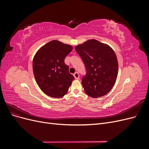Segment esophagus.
<instances>
[{
  "label": "esophagus",
  "mask_w": 149,
  "mask_h": 149,
  "mask_svg": "<svg viewBox=\"0 0 149 149\" xmlns=\"http://www.w3.org/2000/svg\"><path fill=\"white\" fill-rule=\"evenodd\" d=\"M74 77L75 79H79V73H78V72H76V73L73 74Z\"/></svg>",
  "instance_id": "esophagus-1"
}]
</instances>
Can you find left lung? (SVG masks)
<instances>
[{
    "instance_id": "obj_1",
    "label": "left lung",
    "mask_w": 149,
    "mask_h": 149,
    "mask_svg": "<svg viewBox=\"0 0 149 149\" xmlns=\"http://www.w3.org/2000/svg\"><path fill=\"white\" fill-rule=\"evenodd\" d=\"M75 49L86 70L81 81L85 93L94 98L106 95L113 88L118 77V62L114 51L95 39L78 45Z\"/></svg>"
}]
</instances>
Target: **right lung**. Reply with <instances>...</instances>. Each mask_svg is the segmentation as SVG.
<instances>
[{"label":"right lung","mask_w":149,"mask_h":149,"mask_svg":"<svg viewBox=\"0 0 149 149\" xmlns=\"http://www.w3.org/2000/svg\"><path fill=\"white\" fill-rule=\"evenodd\" d=\"M73 47L52 40L40 48L34 56L33 71L42 91L52 97L60 98L67 93L74 76L69 72L65 58Z\"/></svg>","instance_id":"add662e5"}]
</instances>
